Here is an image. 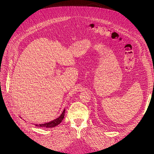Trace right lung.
Wrapping results in <instances>:
<instances>
[{
	"instance_id": "1",
	"label": "right lung",
	"mask_w": 154,
	"mask_h": 154,
	"mask_svg": "<svg viewBox=\"0 0 154 154\" xmlns=\"http://www.w3.org/2000/svg\"><path fill=\"white\" fill-rule=\"evenodd\" d=\"M65 111H66V109L63 110L62 114L60 115L59 117L57 118V119L51 121V122H48V123H43V124H39V125L36 124L35 126H36V127H43V128H53V127H56V126L58 125L60 123L62 122V120L64 118Z\"/></svg>"
}]
</instances>
